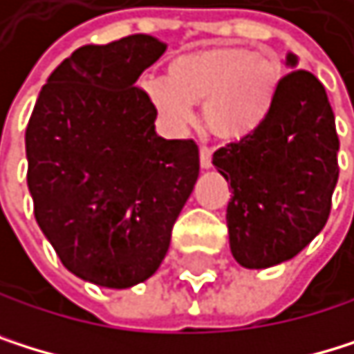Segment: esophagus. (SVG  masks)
<instances>
[{
	"instance_id": "obj_1",
	"label": "esophagus",
	"mask_w": 354,
	"mask_h": 354,
	"mask_svg": "<svg viewBox=\"0 0 354 354\" xmlns=\"http://www.w3.org/2000/svg\"><path fill=\"white\" fill-rule=\"evenodd\" d=\"M211 158H213L211 149L201 147V169H203V171H209V169H211Z\"/></svg>"
}]
</instances>
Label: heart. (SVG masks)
I'll list each match as a JSON object with an SVG mask.
<instances>
[{"mask_svg":"<svg viewBox=\"0 0 354 354\" xmlns=\"http://www.w3.org/2000/svg\"><path fill=\"white\" fill-rule=\"evenodd\" d=\"M281 86V65L268 52L213 44L169 59L165 80H147L143 91L153 111L173 131L203 105L205 129L227 143L253 135L268 120Z\"/></svg>","mask_w":354,"mask_h":354,"instance_id":"1","label":"heart"}]
</instances>
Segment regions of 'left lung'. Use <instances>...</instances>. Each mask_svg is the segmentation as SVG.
I'll list each match as a JSON object with an SVG mask.
<instances>
[{
	"instance_id": "8db88e82",
	"label": "left lung",
	"mask_w": 354,
	"mask_h": 354,
	"mask_svg": "<svg viewBox=\"0 0 354 354\" xmlns=\"http://www.w3.org/2000/svg\"><path fill=\"white\" fill-rule=\"evenodd\" d=\"M285 65L291 73L281 80L268 120L213 153L217 173L232 187L230 251L249 270L295 257L321 232L340 173V141L323 84L295 71L293 52Z\"/></svg>"
}]
</instances>
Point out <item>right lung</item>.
<instances>
[{"label":"right lung","mask_w":354,"mask_h":354,"mask_svg":"<svg viewBox=\"0 0 354 354\" xmlns=\"http://www.w3.org/2000/svg\"><path fill=\"white\" fill-rule=\"evenodd\" d=\"M151 35L82 46L41 86L25 133L39 230L63 266L107 289L147 281L198 179V147L162 139L137 88L165 55Z\"/></svg>","instance_id":"add662e5"}]
</instances>
